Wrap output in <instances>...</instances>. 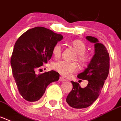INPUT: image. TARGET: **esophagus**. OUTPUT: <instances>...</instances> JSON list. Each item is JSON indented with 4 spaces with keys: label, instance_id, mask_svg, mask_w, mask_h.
Instances as JSON below:
<instances>
[{
    "label": "esophagus",
    "instance_id": "esophagus-1",
    "mask_svg": "<svg viewBox=\"0 0 121 121\" xmlns=\"http://www.w3.org/2000/svg\"><path fill=\"white\" fill-rule=\"evenodd\" d=\"M59 81H60V82H64V81H66V80L65 79V78H64L62 77H60Z\"/></svg>",
    "mask_w": 121,
    "mask_h": 121
}]
</instances>
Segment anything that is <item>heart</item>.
Here are the masks:
<instances>
[{"mask_svg": "<svg viewBox=\"0 0 121 121\" xmlns=\"http://www.w3.org/2000/svg\"><path fill=\"white\" fill-rule=\"evenodd\" d=\"M72 45L77 53V59L82 66H86L91 60V56L85 53L86 46L85 43L80 39H75L72 42ZM62 47L60 44L57 43L52 49V54L56 58H59L61 55ZM52 69L59 73L63 76L67 77L75 72L78 70V64L76 62H69L65 60H58L52 64Z\"/></svg>", "mask_w": 121, "mask_h": 121, "instance_id": "b5f03b06", "label": "heart"}]
</instances>
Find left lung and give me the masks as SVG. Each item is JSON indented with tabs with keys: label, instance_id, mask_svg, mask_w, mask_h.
I'll list each match as a JSON object with an SVG mask.
<instances>
[{
	"label": "left lung",
	"instance_id": "left-lung-1",
	"mask_svg": "<svg viewBox=\"0 0 121 121\" xmlns=\"http://www.w3.org/2000/svg\"><path fill=\"white\" fill-rule=\"evenodd\" d=\"M95 43V54L86 69L77 75L80 79L86 80L87 86L81 88L79 83L72 81L73 88L68 95L66 101L72 108L83 109L91 106L98 98L109 71V56L107 49L99 43L97 38L86 36Z\"/></svg>",
	"mask_w": 121,
	"mask_h": 121
}]
</instances>
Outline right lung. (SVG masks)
<instances>
[{"instance_id":"right-lung-1","label":"right lung","mask_w":121,"mask_h":121,"mask_svg":"<svg viewBox=\"0 0 121 121\" xmlns=\"http://www.w3.org/2000/svg\"><path fill=\"white\" fill-rule=\"evenodd\" d=\"M62 38L60 34L38 26L25 32L16 41L10 64L17 90L25 100H39L47 86L59 80L57 72L36 74L35 70L51 59L53 47Z\"/></svg>"}]
</instances>
